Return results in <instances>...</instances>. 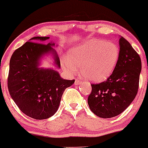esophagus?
<instances>
[{"mask_svg":"<svg viewBox=\"0 0 148 148\" xmlns=\"http://www.w3.org/2000/svg\"><path fill=\"white\" fill-rule=\"evenodd\" d=\"M82 84V82L79 79H75V82H74V85L75 86H79Z\"/></svg>","mask_w":148,"mask_h":148,"instance_id":"34e87169","label":"esophagus"}]
</instances>
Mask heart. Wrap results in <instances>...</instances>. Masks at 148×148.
Returning <instances> with one entry per match:
<instances>
[{"label":"heart","mask_w":148,"mask_h":148,"mask_svg":"<svg viewBox=\"0 0 148 148\" xmlns=\"http://www.w3.org/2000/svg\"><path fill=\"white\" fill-rule=\"evenodd\" d=\"M119 49L117 45L105 40L91 39L71 47L62 61L63 68L73 74L80 66L83 77L92 82L108 79L117 65Z\"/></svg>","instance_id":"obj_1"}]
</instances>
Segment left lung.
<instances>
[{"label": "left lung", "instance_id": "8db88e82", "mask_svg": "<svg viewBox=\"0 0 148 148\" xmlns=\"http://www.w3.org/2000/svg\"><path fill=\"white\" fill-rule=\"evenodd\" d=\"M117 65L106 82L92 84L88 98L90 110L101 118H112L122 113L136 98L141 71V60L131 45L119 36Z\"/></svg>", "mask_w": 148, "mask_h": 148}]
</instances>
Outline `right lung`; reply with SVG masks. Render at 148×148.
<instances>
[{"instance_id":"1","label":"right lung","mask_w":148,"mask_h":148,"mask_svg":"<svg viewBox=\"0 0 148 148\" xmlns=\"http://www.w3.org/2000/svg\"><path fill=\"white\" fill-rule=\"evenodd\" d=\"M49 37L36 36L14 52L10 61L8 87L10 95L19 110L35 119H45L54 115L62 95L74 80H65L51 68L40 66L45 57L51 56L53 64L60 68L58 46ZM41 42V44H40Z\"/></svg>"}]
</instances>
